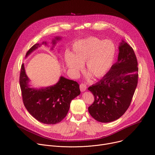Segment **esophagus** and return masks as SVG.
<instances>
[{"label":"esophagus","mask_w":155,"mask_h":155,"mask_svg":"<svg viewBox=\"0 0 155 155\" xmlns=\"http://www.w3.org/2000/svg\"><path fill=\"white\" fill-rule=\"evenodd\" d=\"M80 91H81V92L85 91L86 90H87V85H85V84L81 83V85H80Z\"/></svg>","instance_id":"1"}]
</instances>
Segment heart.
Returning a JSON list of instances; mask_svg holds the SVG:
<instances>
[{"mask_svg": "<svg viewBox=\"0 0 155 155\" xmlns=\"http://www.w3.org/2000/svg\"><path fill=\"white\" fill-rule=\"evenodd\" d=\"M116 48L109 40L90 37L73 44L71 54L65 55V65L74 77H77L86 62V69L94 78L104 77L115 59Z\"/></svg>", "mask_w": 155, "mask_h": 155, "instance_id": "1", "label": "heart"}]
</instances>
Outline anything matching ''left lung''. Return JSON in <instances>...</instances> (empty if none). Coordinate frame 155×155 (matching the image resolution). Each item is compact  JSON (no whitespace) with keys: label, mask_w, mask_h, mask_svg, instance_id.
Returning <instances> with one entry per match:
<instances>
[{"label":"left lung","mask_w":155,"mask_h":155,"mask_svg":"<svg viewBox=\"0 0 155 155\" xmlns=\"http://www.w3.org/2000/svg\"><path fill=\"white\" fill-rule=\"evenodd\" d=\"M137 65L132 48L122 40L119 45L117 62L101 80L88 88L94 97L88 111L95 120L110 122L125 113L137 86Z\"/></svg>","instance_id":"1"}]
</instances>
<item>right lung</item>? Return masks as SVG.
Here are the masks:
<instances>
[{"mask_svg":"<svg viewBox=\"0 0 155 155\" xmlns=\"http://www.w3.org/2000/svg\"><path fill=\"white\" fill-rule=\"evenodd\" d=\"M62 37L55 36L52 40L51 50ZM42 45L48 46L46 41L35 44L27 52L25 58ZM24 64L21 65L20 84L24 105L29 113L36 120L46 124H55L60 122L67 116L71 101L80 95L78 83L61 76L59 81L53 85L36 88L30 83Z\"/></svg>","mask_w":155,"mask_h":155,"instance_id":"right-lung-1","label":"right lung"}]
</instances>
